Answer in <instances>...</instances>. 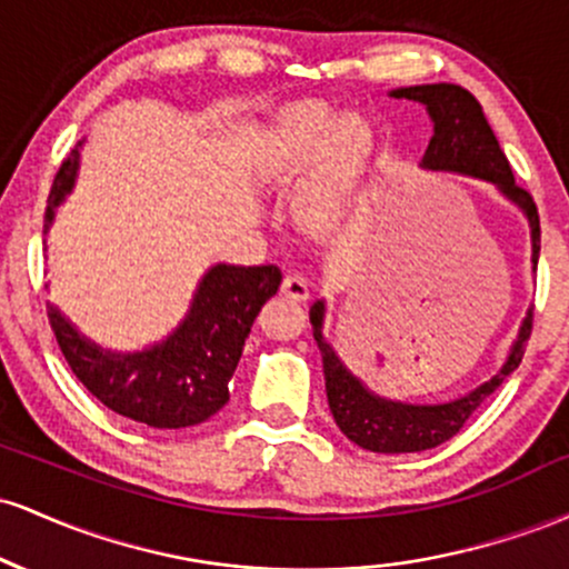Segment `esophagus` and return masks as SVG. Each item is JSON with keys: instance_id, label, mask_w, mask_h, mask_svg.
<instances>
[{"instance_id": "34e87169", "label": "esophagus", "mask_w": 569, "mask_h": 569, "mask_svg": "<svg viewBox=\"0 0 569 569\" xmlns=\"http://www.w3.org/2000/svg\"><path fill=\"white\" fill-rule=\"evenodd\" d=\"M280 293L302 302V299L310 297V283H307L305 276H299V272H289V276L283 278V283H280Z\"/></svg>"}]
</instances>
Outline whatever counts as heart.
Returning <instances> with one entry per match:
<instances>
[{
  "mask_svg": "<svg viewBox=\"0 0 569 569\" xmlns=\"http://www.w3.org/2000/svg\"><path fill=\"white\" fill-rule=\"evenodd\" d=\"M367 158L369 130L358 117L335 120L318 103H299L280 112L264 130L253 152V171L267 184L289 187L316 160L299 192L297 211L307 224L326 227L335 224L348 208Z\"/></svg>",
  "mask_w": 569,
  "mask_h": 569,
  "instance_id": "1",
  "label": "heart"
}]
</instances>
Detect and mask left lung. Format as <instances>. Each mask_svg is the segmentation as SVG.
<instances>
[{"instance_id": "1", "label": "left lung", "mask_w": 569, "mask_h": 569, "mask_svg": "<svg viewBox=\"0 0 569 569\" xmlns=\"http://www.w3.org/2000/svg\"><path fill=\"white\" fill-rule=\"evenodd\" d=\"M393 98H407L428 109L433 120V136L422 158V168L430 171H452L476 176V179L492 181L495 187L513 200L530 219L532 230V264H538L540 257V217L532 194L516 184L508 158L502 154L492 128H489L481 103L460 84H415V88H398L390 93ZM323 302L310 307L312 337H316L318 350L323 356V377H326V396H329V409L335 415L339 430L352 443L361 449L382 455H401V452H422L433 449L439 443L449 441L452 436L468 422L481 403L487 401L495 390L500 388L511 371L521 363L525 345L532 335V310L521 321L519 337H516L506 363L492 380L471 390L468 396L457 398L449 403H436V407H415V403L388 401V398L375 396L363 388L358 377H352L345 363L339 361L337 352L323 339Z\"/></svg>"}]
</instances>
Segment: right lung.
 Returning a JSON list of instances; mask_svg holds the SVG:
<instances>
[{"label": "right lung", "instance_id": "1", "mask_svg": "<svg viewBox=\"0 0 569 569\" xmlns=\"http://www.w3.org/2000/svg\"><path fill=\"white\" fill-rule=\"evenodd\" d=\"M77 166L80 152L74 149L50 187L44 232L53 224V211L74 187ZM280 278L276 264L211 267L179 329L141 352L98 348L56 307H48V318L71 371L103 407L149 428H189L206 422L230 401L227 385L248 331L262 305L278 291Z\"/></svg>", "mask_w": 569, "mask_h": 569}]
</instances>
